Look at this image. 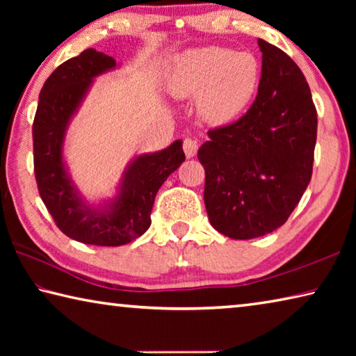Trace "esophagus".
Masks as SVG:
<instances>
[{"instance_id": "34e87169", "label": "esophagus", "mask_w": 356, "mask_h": 356, "mask_svg": "<svg viewBox=\"0 0 356 356\" xmlns=\"http://www.w3.org/2000/svg\"><path fill=\"white\" fill-rule=\"evenodd\" d=\"M184 152L188 159H193L197 152V143L191 138H186V140H184Z\"/></svg>"}]
</instances>
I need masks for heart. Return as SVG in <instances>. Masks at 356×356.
I'll list each match as a JSON object with an SVG mask.
<instances>
[{
    "instance_id": "heart-1",
    "label": "heart",
    "mask_w": 356,
    "mask_h": 356,
    "mask_svg": "<svg viewBox=\"0 0 356 356\" xmlns=\"http://www.w3.org/2000/svg\"><path fill=\"white\" fill-rule=\"evenodd\" d=\"M259 81L261 65L252 53L201 47L174 59L166 75V91L179 100L196 99L204 122L225 127L250 106Z\"/></svg>"
}]
</instances>
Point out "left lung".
<instances>
[{"mask_svg": "<svg viewBox=\"0 0 356 356\" xmlns=\"http://www.w3.org/2000/svg\"><path fill=\"white\" fill-rule=\"evenodd\" d=\"M257 44L262 75L254 104L237 122L210 130L197 152L210 225L236 240L284 225L311 180L317 140L305 75L278 47Z\"/></svg>", "mask_w": 356, "mask_h": 356, "instance_id": "obj_1", "label": "left lung"}]
</instances>
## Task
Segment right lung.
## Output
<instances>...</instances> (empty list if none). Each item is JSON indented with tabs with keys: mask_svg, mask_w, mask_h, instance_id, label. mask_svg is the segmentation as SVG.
<instances>
[{
	"mask_svg": "<svg viewBox=\"0 0 356 356\" xmlns=\"http://www.w3.org/2000/svg\"><path fill=\"white\" fill-rule=\"evenodd\" d=\"M119 67L113 56L88 48L48 76L34 118L39 195L65 236L86 245L120 246L141 237L150 226L156 191L185 160L182 140H176L166 149L135 155L111 197L92 202L81 195L65 163V136L95 78Z\"/></svg>",
	"mask_w": 356,
	"mask_h": 356,
	"instance_id": "obj_1",
	"label": "right lung"
}]
</instances>
